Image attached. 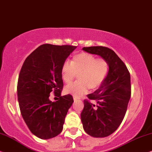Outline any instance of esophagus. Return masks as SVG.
Listing matches in <instances>:
<instances>
[{
    "instance_id": "esophagus-1",
    "label": "esophagus",
    "mask_w": 152,
    "mask_h": 152,
    "mask_svg": "<svg viewBox=\"0 0 152 152\" xmlns=\"http://www.w3.org/2000/svg\"><path fill=\"white\" fill-rule=\"evenodd\" d=\"M78 99H79V98H78V97L74 96V101H76V100H78Z\"/></svg>"
}]
</instances>
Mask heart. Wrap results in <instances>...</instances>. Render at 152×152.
<instances>
[{"instance_id": "b5f03b06", "label": "heart", "mask_w": 152, "mask_h": 152, "mask_svg": "<svg viewBox=\"0 0 152 152\" xmlns=\"http://www.w3.org/2000/svg\"><path fill=\"white\" fill-rule=\"evenodd\" d=\"M109 71V64L104 58H96L92 54L81 53L75 56L72 62L66 60L61 69L64 83H72L78 76L79 81L66 86L64 92L74 96L81 97L89 89L95 90L102 86Z\"/></svg>"}]
</instances>
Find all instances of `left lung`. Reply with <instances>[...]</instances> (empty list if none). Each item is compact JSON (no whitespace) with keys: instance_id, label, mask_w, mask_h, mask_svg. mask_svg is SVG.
<instances>
[{"instance_id":"left-lung-1","label":"left lung","mask_w":152,"mask_h":152,"mask_svg":"<svg viewBox=\"0 0 152 152\" xmlns=\"http://www.w3.org/2000/svg\"><path fill=\"white\" fill-rule=\"evenodd\" d=\"M91 54L99 56L109 64L106 79L98 90L88 94L92 104L84 101L80 118L83 129L94 137L112 134L122 123L131 98V78L126 66L113 50L104 46L82 48Z\"/></svg>"}]
</instances>
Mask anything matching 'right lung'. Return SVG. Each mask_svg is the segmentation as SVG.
Returning a JSON list of instances; mask_svg holds the SVG:
<instances>
[{
  "instance_id": "add662e5",
  "label": "right lung",
  "mask_w": 152,
  "mask_h": 152,
  "mask_svg": "<svg viewBox=\"0 0 152 152\" xmlns=\"http://www.w3.org/2000/svg\"><path fill=\"white\" fill-rule=\"evenodd\" d=\"M76 46L42 44L26 58L20 71L17 96L23 119L32 134L47 140L62 132L69 109L74 102L70 94L61 96L62 66ZM54 91L58 100L53 102Z\"/></svg>"
}]
</instances>
